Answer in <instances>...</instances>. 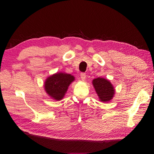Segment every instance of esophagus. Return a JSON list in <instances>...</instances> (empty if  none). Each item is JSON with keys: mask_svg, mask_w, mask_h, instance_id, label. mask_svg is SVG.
I'll return each instance as SVG.
<instances>
[{"mask_svg": "<svg viewBox=\"0 0 154 154\" xmlns=\"http://www.w3.org/2000/svg\"><path fill=\"white\" fill-rule=\"evenodd\" d=\"M85 78H86V75H85V73H84V72L81 73V79H82V81H84Z\"/></svg>", "mask_w": 154, "mask_h": 154, "instance_id": "esophagus-1", "label": "esophagus"}]
</instances>
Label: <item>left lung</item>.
<instances>
[{
	"label": "left lung",
	"mask_w": 154,
	"mask_h": 154,
	"mask_svg": "<svg viewBox=\"0 0 154 154\" xmlns=\"http://www.w3.org/2000/svg\"><path fill=\"white\" fill-rule=\"evenodd\" d=\"M93 85L102 102H107L113 97L115 90L110 82L103 78H96L93 80Z\"/></svg>",
	"instance_id": "left-lung-1"
}]
</instances>
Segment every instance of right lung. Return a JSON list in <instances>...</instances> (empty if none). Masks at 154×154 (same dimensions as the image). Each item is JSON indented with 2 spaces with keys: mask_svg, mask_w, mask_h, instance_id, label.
<instances>
[{
  "mask_svg": "<svg viewBox=\"0 0 154 154\" xmlns=\"http://www.w3.org/2000/svg\"><path fill=\"white\" fill-rule=\"evenodd\" d=\"M74 79V77L70 74L60 72L53 75L45 81V91L55 100H61L66 92L68 87L73 82Z\"/></svg>",
  "mask_w": 154,
  "mask_h": 154,
  "instance_id": "obj_1",
  "label": "right lung"
}]
</instances>
